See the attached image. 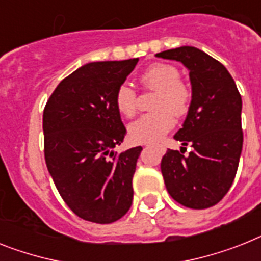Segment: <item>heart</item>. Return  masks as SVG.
I'll use <instances>...</instances> for the list:
<instances>
[{
    "label": "heart",
    "instance_id": "1",
    "mask_svg": "<svg viewBox=\"0 0 261 261\" xmlns=\"http://www.w3.org/2000/svg\"><path fill=\"white\" fill-rule=\"evenodd\" d=\"M144 89L155 91L151 111L138 118L128 126L131 141L151 143L159 141L174 126V115L181 117L191 103V89L180 80V73L170 63L158 62L141 74ZM117 110L127 118L134 117L138 107V95L128 85H120L114 95Z\"/></svg>",
    "mask_w": 261,
    "mask_h": 261
}]
</instances>
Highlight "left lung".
I'll return each instance as SVG.
<instances>
[{
	"mask_svg": "<svg viewBox=\"0 0 261 261\" xmlns=\"http://www.w3.org/2000/svg\"><path fill=\"white\" fill-rule=\"evenodd\" d=\"M190 70L192 99L174 135L185 147L162 158L164 185L172 199L194 210L218 204L231 188L243 147L242 97L228 70L204 51L181 46L158 53ZM193 150L184 155L185 146Z\"/></svg>",
	"mask_w": 261,
	"mask_h": 261,
	"instance_id": "left-lung-1",
	"label": "left lung"
}]
</instances>
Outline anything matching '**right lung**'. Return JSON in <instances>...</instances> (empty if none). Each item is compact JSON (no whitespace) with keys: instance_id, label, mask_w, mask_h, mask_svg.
I'll return each instance as SVG.
<instances>
[{"instance_id":"1","label":"right lung","mask_w":261,"mask_h":261,"mask_svg":"<svg viewBox=\"0 0 261 261\" xmlns=\"http://www.w3.org/2000/svg\"><path fill=\"white\" fill-rule=\"evenodd\" d=\"M138 61L87 63L61 81L43 110L47 170L67 207L87 222H117L133 203L142 147L113 151L127 133L114 95Z\"/></svg>"}]
</instances>
